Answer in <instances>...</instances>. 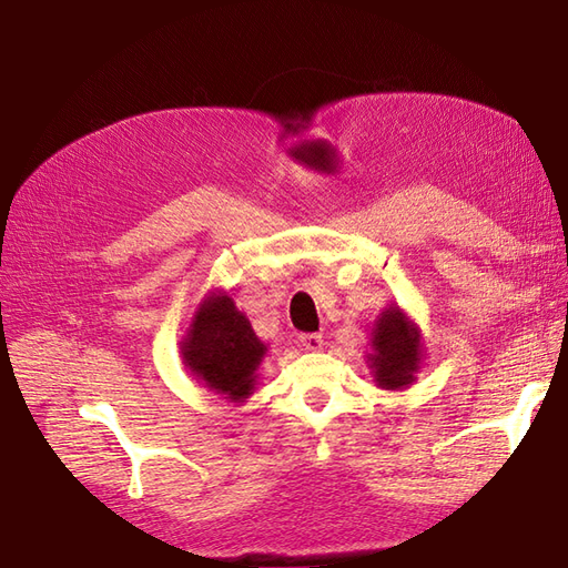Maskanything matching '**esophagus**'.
I'll list each match as a JSON object with an SVG mask.
<instances>
[{
	"label": "esophagus",
	"instance_id": "obj_1",
	"mask_svg": "<svg viewBox=\"0 0 568 568\" xmlns=\"http://www.w3.org/2000/svg\"><path fill=\"white\" fill-rule=\"evenodd\" d=\"M301 343L307 351H320L322 348V334H303Z\"/></svg>",
	"mask_w": 568,
	"mask_h": 568
}]
</instances>
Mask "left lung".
<instances>
[{"label": "left lung", "instance_id": "obj_1", "mask_svg": "<svg viewBox=\"0 0 568 568\" xmlns=\"http://www.w3.org/2000/svg\"><path fill=\"white\" fill-rule=\"evenodd\" d=\"M369 367L382 388H403L412 384L422 363V334L398 305H390L376 317L372 329Z\"/></svg>", "mask_w": 568, "mask_h": 568}]
</instances>
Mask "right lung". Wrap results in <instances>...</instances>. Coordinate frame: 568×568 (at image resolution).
<instances>
[{"mask_svg": "<svg viewBox=\"0 0 568 568\" xmlns=\"http://www.w3.org/2000/svg\"><path fill=\"white\" fill-rule=\"evenodd\" d=\"M182 359L211 390L244 403L255 388V372L267 353L251 322L227 294L205 298L182 341Z\"/></svg>", "mask_w": 568, "mask_h": 568, "instance_id": "add662e5", "label": "right lung"}]
</instances>
